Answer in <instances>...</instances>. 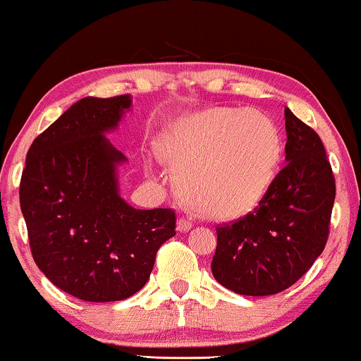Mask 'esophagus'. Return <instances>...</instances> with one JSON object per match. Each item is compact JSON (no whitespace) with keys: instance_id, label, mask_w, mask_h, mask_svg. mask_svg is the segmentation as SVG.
<instances>
[{"instance_id":"1","label":"esophagus","mask_w":361,"mask_h":361,"mask_svg":"<svg viewBox=\"0 0 361 361\" xmlns=\"http://www.w3.org/2000/svg\"><path fill=\"white\" fill-rule=\"evenodd\" d=\"M176 229L180 232H188L192 229V222L188 219V217H180L178 222H176Z\"/></svg>"}]
</instances>
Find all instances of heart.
Returning <instances> with one entry per match:
<instances>
[{
  "label": "heart",
  "instance_id": "1",
  "mask_svg": "<svg viewBox=\"0 0 361 361\" xmlns=\"http://www.w3.org/2000/svg\"><path fill=\"white\" fill-rule=\"evenodd\" d=\"M159 152L186 206L207 219L237 221L275 185L283 139L260 111L211 108L165 130Z\"/></svg>",
  "mask_w": 361,
  "mask_h": 361
}]
</instances>
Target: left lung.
<instances>
[{
    "instance_id": "1",
    "label": "left lung",
    "mask_w": 361,
    "mask_h": 361,
    "mask_svg": "<svg viewBox=\"0 0 361 361\" xmlns=\"http://www.w3.org/2000/svg\"><path fill=\"white\" fill-rule=\"evenodd\" d=\"M286 166L260 206L216 227L212 276L231 291L270 296L296 283L329 237L335 180L316 130L284 108Z\"/></svg>"
}]
</instances>
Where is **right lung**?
I'll list each match as a JSON object with an SVG mask.
<instances>
[{"label":"right lung","instance_id":"right-lung-1","mask_svg":"<svg viewBox=\"0 0 361 361\" xmlns=\"http://www.w3.org/2000/svg\"><path fill=\"white\" fill-rule=\"evenodd\" d=\"M132 99L83 98L32 142L19 201L35 265L55 286L91 302L144 288L155 255L175 235L171 209H135L119 195L128 161L106 139Z\"/></svg>","mask_w":361,"mask_h":361}]
</instances>
